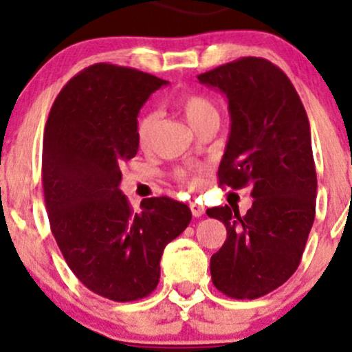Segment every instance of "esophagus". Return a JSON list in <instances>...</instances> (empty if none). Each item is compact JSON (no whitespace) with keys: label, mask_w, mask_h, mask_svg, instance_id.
<instances>
[{"label":"esophagus","mask_w":352,"mask_h":352,"mask_svg":"<svg viewBox=\"0 0 352 352\" xmlns=\"http://www.w3.org/2000/svg\"><path fill=\"white\" fill-rule=\"evenodd\" d=\"M190 210H192V215L193 217H201L205 213L204 205L197 204V201H192V204H190Z\"/></svg>","instance_id":"obj_1"}]
</instances>
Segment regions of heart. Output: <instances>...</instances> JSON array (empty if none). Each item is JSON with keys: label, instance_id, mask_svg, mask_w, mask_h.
I'll list each match as a JSON object with an SVG mask.
<instances>
[{"label": "heart", "instance_id": "obj_1", "mask_svg": "<svg viewBox=\"0 0 352 352\" xmlns=\"http://www.w3.org/2000/svg\"><path fill=\"white\" fill-rule=\"evenodd\" d=\"M177 109H179V112L184 116V119L187 120L192 129H197L200 124L212 119V117H218L215 104L200 92H188V94L182 96L177 100ZM157 122H159L157 112H147L139 119V122H137V142H139L140 148H148L152 145ZM204 173L205 167L197 165V167H190L187 170H180L179 180L190 188H197L201 185V175Z\"/></svg>", "mask_w": 352, "mask_h": 352}]
</instances>
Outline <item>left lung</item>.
Segmentation results:
<instances>
[{
    "mask_svg": "<svg viewBox=\"0 0 352 352\" xmlns=\"http://www.w3.org/2000/svg\"><path fill=\"white\" fill-rule=\"evenodd\" d=\"M227 96L230 135L218 167L220 185L252 187L253 205L213 207L227 240L210 260L218 292L254 300L288 280L300 266L316 213V168L309 120L296 89L263 58H241L199 76Z\"/></svg>",
    "mask_w": 352,
    "mask_h": 352,
    "instance_id": "1",
    "label": "left lung"
}]
</instances>
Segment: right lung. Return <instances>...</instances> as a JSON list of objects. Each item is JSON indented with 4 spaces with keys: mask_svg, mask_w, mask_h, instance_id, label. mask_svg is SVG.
<instances>
[{
    "mask_svg": "<svg viewBox=\"0 0 352 352\" xmlns=\"http://www.w3.org/2000/svg\"><path fill=\"white\" fill-rule=\"evenodd\" d=\"M167 84L147 72L92 64L52 104L43 140V190L51 232L86 288L127 302L159 285L164 248L188 227L182 201L153 197L134 212L120 165L139 151L137 116Z\"/></svg>",
    "mask_w": 352,
    "mask_h": 352,
    "instance_id": "right-lung-1",
    "label": "right lung"
}]
</instances>
